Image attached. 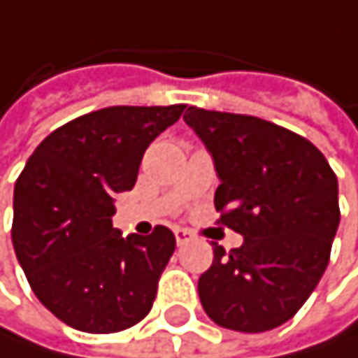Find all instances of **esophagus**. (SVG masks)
Wrapping results in <instances>:
<instances>
[{
	"instance_id": "esophagus-1",
	"label": "esophagus",
	"mask_w": 358,
	"mask_h": 358,
	"mask_svg": "<svg viewBox=\"0 0 358 358\" xmlns=\"http://www.w3.org/2000/svg\"><path fill=\"white\" fill-rule=\"evenodd\" d=\"M175 239H177V245H183L192 239V235L185 228H175Z\"/></svg>"
}]
</instances>
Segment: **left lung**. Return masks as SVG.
Instances as JSON below:
<instances>
[{"label": "left lung", "mask_w": 358, "mask_h": 358, "mask_svg": "<svg viewBox=\"0 0 358 358\" xmlns=\"http://www.w3.org/2000/svg\"><path fill=\"white\" fill-rule=\"evenodd\" d=\"M183 121L213 157L220 222L243 237L199 280L207 316L262 333L290 320L318 286L339 226L337 177L308 141L250 115L189 106Z\"/></svg>", "instance_id": "1"}]
</instances>
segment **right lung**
Returning a JSON list of instances; mask_svg holds the SVG:
<instances>
[{"mask_svg":"<svg viewBox=\"0 0 358 358\" xmlns=\"http://www.w3.org/2000/svg\"><path fill=\"white\" fill-rule=\"evenodd\" d=\"M185 104L108 106L50 132L14 185L12 243L42 306L85 333L141 322L175 252V235L123 237L115 196L134 187L145 149Z\"/></svg>","mask_w":358,"mask_h":358,"instance_id":"add662e5","label":"right lung"}]
</instances>
